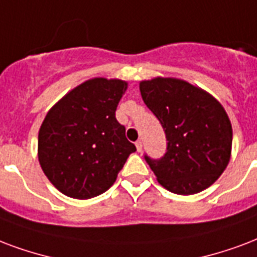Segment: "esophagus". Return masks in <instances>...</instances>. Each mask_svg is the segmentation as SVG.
Returning <instances> with one entry per match:
<instances>
[{
	"label": "esophagus",
	"mask_w": 257,
	"mask_h": 257,
	"mask_svg": "<svg viewBox=\"0 0 257 257\" xmlns=\"http://www.w3.org/2000/svg\"><path fill=\"white\" fill-rule=\"evenodd\" d=\"M136 148H137V151H139V152H140V151L143 150L142 140H137V142H136Z\"/></svg>",
	"instance_id": "esophagus-1"
}]
</instances>
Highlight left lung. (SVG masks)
Masks as SVG:
<instances>
[{"instance_id":"1","label":"left lung","mask_w":257,"mask_h":257,"mask_svg":"<svg viewBox=\"0 0 257 257\" xmlns=\"http://www.w3.org/2000/svg\"><path fill=\"white\" fill-rule=\"evenodd\" d=\"M140 91L167 140L166 154L159 159L144 154L160 185L179 195L213 185L228 166L232 150V125L221 103L175 78L144 81Z\"/></svg>"}]
</instances>
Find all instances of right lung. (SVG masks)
<instances>
[{
    "mask_svg": "<svg viewBox=\"0 0 257 257\" xmlns=\"http://www.w3.org/2000/svg\"><path fill=\"white\" fill-rule=\"evenodd\" d=\"M125 90L124 81L90 79L47 113L39 132V162L64 195L89 199L105 193L136 151L115 118Z\"/></svg>",
    "mask_w": 257,
    "mask_h": 257,
    "instance_id": "right-lung-1",
    "label": "right lung"
}]
</instances>
